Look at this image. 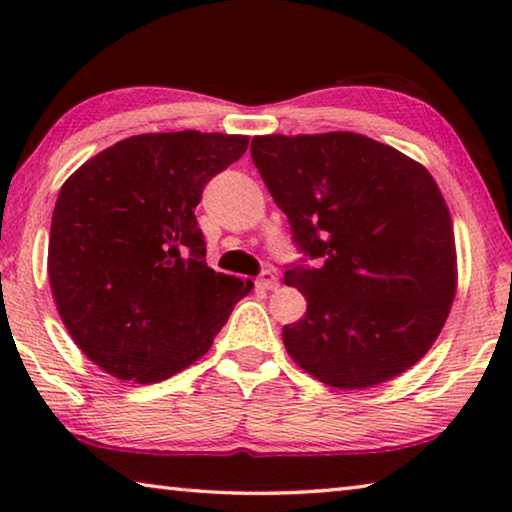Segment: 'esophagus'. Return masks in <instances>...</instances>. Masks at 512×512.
Here are the masks:
<instances>
[{
    "label": "esophagus",
    "instance_id": "1",
    "mask_svg": "<svg viewBox=\"0 0 512 512\" xmlns=\"http://www.w3.org/2000/svg\"><path fill=\"white\" fill-rule=\"evenodd\" d=\"M257 287L264 289V291H271L277 287V277L273 271H262L257 277Z\"/></svg>",
    "mask_w": 512,
    "mask_h": 512
}]
</instances>
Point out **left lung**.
I'll use <instances>...</instances> for the list:
<instances>
[{
    "label": "left lung",
    "mask_w": 512,
    "mask_h": 512,
    "mask_svg": "<svg viewBox=\"0 0 512 512\" xmlns=\"http://www.w3.org/2000/svg\"><path fill=\"white\" fill-rule=\"evenodd\" d=\"M250 155L316 262L284 271L307 298V314L282 329L289 357L343 391L415 366L456 296L452 216L431 173L348 131L253 137Z\"/></svg>",
    "instance_id": "left-lung-1"
}]
</instances>
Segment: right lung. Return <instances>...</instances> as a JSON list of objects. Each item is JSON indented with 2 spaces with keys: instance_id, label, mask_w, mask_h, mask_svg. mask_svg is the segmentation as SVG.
Instances as JSON below:
<instances>
[{
  "instance_id": "1",
  "label": "right lung",
  "mask_w": 512,
  "mask_h": 512,
  "mask_svg": "<svg viewBox=\"0 0 512 512\" xmlns=\"http://www.w3.org/2000/svg\"><path fill=\"white\" fill-rule=\"evenodd\" d=\"M246 149V135H133L60 187L51 293L74 343L112 377L155 384L192 366L253 289L207 266L194 214L205 185Z\"/></svg>"
}]
</instances>
